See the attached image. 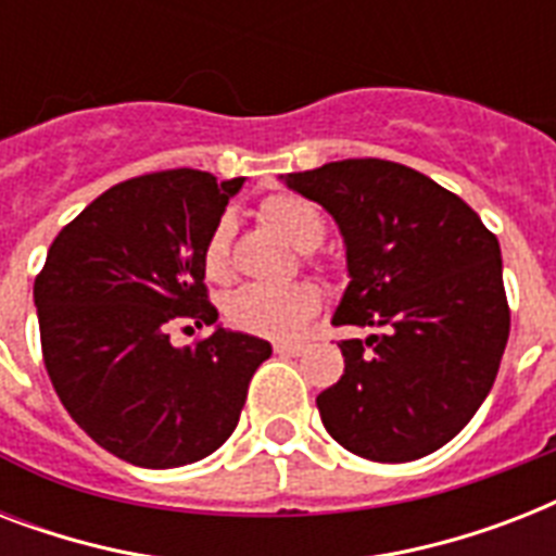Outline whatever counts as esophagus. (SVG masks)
<instances>
[{
    "instance_id": "obj_1",
    "label": "esophagus",
    "mask_w": 556,
    "mask_h": 556,
    "mask_svg": "<svg viewBox=\"0 0 556 556\" xmlns=\"http://www.w3.org/2000/svg\"><path fill=\"white\" fill-rule=\"evenodd\" d=\"M274 352H277V355H282V357H300L305 349L296 346V343H277V346H274Z\"/></svg>"
}]
</instances>
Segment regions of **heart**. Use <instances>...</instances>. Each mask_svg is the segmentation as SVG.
I'll use <instances>...</instances> for the list:
<instances>
[{"instance_id": "heart-1", "label": "heart", "mask_w": 556, "mask_h": 556, "mask_svg": "<svg viewBox=\"0 0 556 556\" xmlns=\"http://www.w3.org/2000/svg\"><path fill=\"white\" fill-rule=\"evenodd\" d=\"M262 222L286 239L291 248L312 253L326 239V218L312 201L277 192L260 204ZM201 268L213 282L230 277V218H218L201 248ZM320 312V294L308 282L286 288H239L225 305L227 323L239 331L265 340H300L314 314Z\"/></svg>"}]
</instances>
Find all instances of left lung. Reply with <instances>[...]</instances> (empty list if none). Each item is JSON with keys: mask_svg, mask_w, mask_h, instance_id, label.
Segmentation results:
<instances>
[{"mask_svg": "<svg viewBox=\"0 0 556 556\" xmlns=\"http://www.w3.org/2000/svg\"><path fill=\"white\" fill-rule=\"evenodd\" d=\"M282 181L343 233L349 286L331 323L378 329L340 343L346 369L317 395L323 427L371 462L430 456L482 406L508 343L496 236L395 161H331Z\"/></svg>", "mask_w": 556, "mask_h": 556, "instance_id": "left-lung-1", "label": "left lung"}]
</instances>
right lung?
<instances>
[{
	"instance_id": "1",
	"label": "right lung",
	"mask_w": 556,
	"mask_h": 556,
	"mask_svg": "<svg viewBox=\"0 0 556 556\" xmlns=\"http://www.w3.org/2000/svg\"><path fill=\"white\" fill-rule=\"evenodd\" d=\"M244 178L201 169L129 178L56 233L34 282L42 361L74 421L112 456L167 470L210 456L239 424L268 340L222 326L195 346L169 323L218 320L201 248Z\"/></svg>"
}]
</instances>
